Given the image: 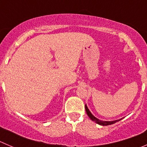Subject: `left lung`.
I'll return each instance as SVG.
<instances>
[{
  "mask_svg": "<svg viewBox=\"0 0 147 147\" xmlns=\"http://www.w3.org/2000/svg\"><path fill=\"white\" fill-rule=\"evenodd\" d=\"M85 110H86V112H87V115H88V117L90 118V119L92 120L93 121H94L95 123H97V124H100V125H102V126H107V125H110V124H115V123L120 121V120L122 119V118H121V119L115 120V121H102V120L97 119V117H94V115L91 113V112L89 110L87 105H85Z\"/></svg>",
  "mask_w": 147,
  "mask_h": 147,
  "instance_id": "left-lung-1",
  "label": "left lung"
}]
</instances>
